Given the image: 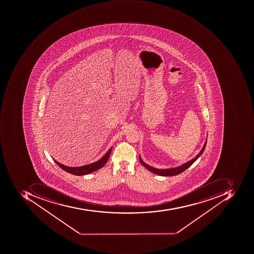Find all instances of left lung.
<instances>
[{
  "instance_id": "1",
  "label": "left lung",
  "mask_w": 254,
  "mask_h": 254,
  "mask_svg": "<svg viewBox=\"0 0 254 254\" xmlns=\"http://www.w3.org/2000/svg\"><path fill=\"white\" fill-rule=\"evenodd\" d=\"M206 143H207V138H206L205 143H204V146H203L202 149H201V151L199 152L198 154L195 156V157L193 158L191 160L189 161L187 163H184V164L181 165V166H177V167L175 168H169V169H156V168L153 167V166H149V165L146 164L141 159L140 156H139V162H140L141 164L143 165L145 168L149 170V171L152 172V173H154V174L159 175V176H176V175L180 174V173L184 172L186 169H187L188 168L190 167L193 163L198 159L200 156L202 154L203 152H204V149L206 147Z\"/></svg>"
}]
</instances>
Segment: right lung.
Wrapping results in <instances>:
<instances>
[{"label": "right lung", "instance_id": "obj_1", "mask_svg": "<svg viewBox=\"0 0 254 254\" xmlns=\"http://www.w3.org/2000/svg\"><path fill=\"white\" fill-rule=\"evenodd\" d=\"M112 147L110 148L109 150L105 153L103 157L100 159L99 160L96 161L95 163H91V164L85 165V166H79V167H69V166H64L61 163L57 162L55 159V163L60 166V168L65 170L67 173H71V174L75 175V176H84V175L90 174L96 171L98 169H101L106 164L107 161L109 158L111 154Z\"/></svg>", "mask_w": 254, "mask_h": 254}]
</instances>
